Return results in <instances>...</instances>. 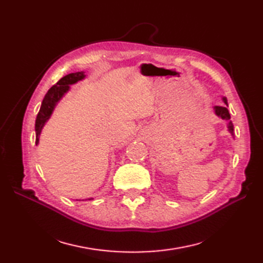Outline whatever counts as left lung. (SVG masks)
<instances>
[{"mask_svg":"<svg viewBox=\"0 0 263 263\" xmlns=\"http://www.w3.org/2000/svg\"><path fill=\"white\" fill-rule=\"evenodd\" d=\"M222 101H224L225 105L224 106H218V105L214 106V112L218 117H220L221 119H225V121L228 122V124H227L228 132L232 134V136L234 137V125H233V122L230 121V114H229L228 109H227V106H228L227 99L226 98H222Z\"/></svg>","mask_w":263,"mask_h":263,"instance_id":"1","label":"left lung"}]
</instances>
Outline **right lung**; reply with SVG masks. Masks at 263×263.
<instances>
[{
	"instance_id": "obj_1",
	"label": "right lung",
	"mask_w": 263,
	"mask_h": 263,
	"mask_svg": "<svg viewBox=\"0 0 263 263\" xmlns=\"http://www.w3.org/2000/svg\"><path fill=\"white\" fill-rule=\"evenodd\" d=\"M84 72H74V73H69L61 78L60 80L52 85L48 92L46 93L45 98L43 100L41 109H39L38 115L36 117V123H35V132H36V145L39 144V136H41V133L44 128L45 124L47 121L50 118L55 105L58 104V102L65 97V94L70 90V85L76 84L77 82L83 80L85 79ZM87 200H93V198H87ZM80 201V200H79Z\"/></svg>"
}]
</instances>
